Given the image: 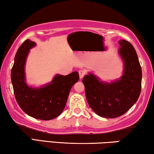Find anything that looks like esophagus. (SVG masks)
I'll return each instance as SVG.
<instances>
[{
  "mask_svg": "<svg viewBox=\"0 0 154 154\" xmlns=\"http://www.w3.org/2000/svg\"><path fill=\"white\" fill-rule=\"evenodd\" d=\"M85 74H86V72H85L84 70H80L79 71V75L80 79H82V78H83L85 75Z\"/></svg>",
  "mask_w": 154,
  "mask_h": 154,
  "instance_id": "esophagus-1",
  "label": "esophagus"
}]
</instances>
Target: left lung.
<instances>
[{
  "mask_svg": "<svg viewBox=\"0 0 154 154\" xmlns=\"http://www.w3.org/2000/svg\"><path fill=\"white\" fill-rule=\"evenodd\" d=\"M118 43V52L124 61V74L120 79L106 83L89 73L82 80L89 106L102 118L122 116L137 102L141 92L142 69L136 50L126 40Z\"/></svg>",
  "mask_w": 154,
  "mask_h": 154,
  "instance_id": "left-lung-1",
  "label": "left lung"
}]
</instances>
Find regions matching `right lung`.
<instances>
[{
  "label": "right lung",
  "instance_id": "obj_1",
  "mask_svg": "<svg viewBox=\"0 0 154 154\" xmlns=\"http://www.w3.org/2000/svg\"><path fill=\"white\" fill-rule=\"evenodd\" d=\"M35 45L34 41L27 39L18 49L11 71V83L16 100L25 113L38 120H50L62 113L70 89L79 76L77 71L66 76L56 75L51 83L41 88L29 87L25 65L29 50Z\"/></svg>",
  "mask_w": 154,
  "mask_h": 154
}]
</instances>
